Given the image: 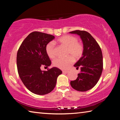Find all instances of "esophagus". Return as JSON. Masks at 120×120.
<instances>
[{
    "instance_id": "esophagus-1",
    "label": "esophagus",
    "mask_w": 120,
    "mask_h": 120,
    "mask_svg": "<svg viewBox=\"0 0 120 120\" xmlns=\"http://www.w3.org/2000/svg\"><path fill=\"white\" fill-rule=\"evenodd\" d=\"M69 72V70H62V72L63 73H66V74H67Z\"/></svg>"
}]
</instances>
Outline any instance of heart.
Instances as JSON below:
<instances>
[{
    "label": "heart",
    "instance_id": "heart-1",
    "mask_svg": "<svg viewBox=\"0 0 120 120\" xmlns=\"http://www.w3.org/2000/svg\"><path fill=\"white\" fill-rule=\"evenodd\" d=\"M58 43L67 48L66 54L69 56L65 58H59L53 62V66L61 69H67L75 60H78L82 57L84 52V46L78 42V38L70 35H65L57 40ZM45 51L49 57L54 59L56 56L55 44L50 42L45 46Z\"/></svg>",
    "mask_w": 120,
    "mask_h": 120
}]
</instances>
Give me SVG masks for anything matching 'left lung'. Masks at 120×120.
<instances>
[{
    "label": "left lung",
    "mask_w": 120,
    "mask_h": 120,
    "mask_svg": "<svg viewBox=\"0 0 120 120\" xmlns=\"http://www.w3.org/2000/svg\"><path fill=\"white\" fill-rule=\"evenodd\" d=\"M79 35L84 46L82 56L74 67L80 68L76 80L70 85L75 90L86 92L93 88L99 80L103 71V55L100 46L88 32L76 30L69 32Z\"/></svg>",
    "instance_id": "left-lung-1"
}]
</instances>
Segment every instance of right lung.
<instances>
[{
	"instance_id": "1",
	"label": "right lung",
	"mask_w": 120,
	"mask_h": 120,
	"mask_svg": "<svg viewBox=\"0 0 120 120\" xmlns=\"http://www.w3.org/2000/svg\"><path fill=\"white\" fill-rule=\"evenodd\" d=\"M53 35L33 32L22 42L17 54L18 73L22 82L30 92L43 95L53 90L58 77L62 71L53 67L47 71L41 67L48 68L51 61L45 51V46L54 38Z\"/></svg>"
}]
</instances>
